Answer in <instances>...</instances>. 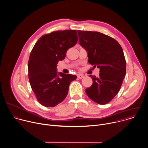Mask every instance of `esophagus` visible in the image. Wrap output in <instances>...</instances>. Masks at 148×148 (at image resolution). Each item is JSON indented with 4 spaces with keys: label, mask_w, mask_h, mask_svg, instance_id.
<instances>
[{
    "label": "esophagus",
    "mask_w": 148,
    "mask_h": 148,
    "mask_svg": "<svg viewBox=\"0 0 148 148\" xmlns=\"http://www.w3.org/2000/svg\"><path fill=\"white\" fill-rule=\"evenodd\" d=\"M84 77V75H83L79 74V75H77V77H78L79 79H83Z\"/></svg>",
    "instance_id": "esophagus-1"
}]
</instances>
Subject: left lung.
Listing matches in <instances>:
<instances>
[{
    "label": "left lung",
    "mask_w": 148,
    "mask_h": 148,
    "mask_svg": "<svg viewBox=\"0 0 148 148\" xmlns=\"http://www.w3.org/2000/svg\"><path fill=\"white\" fill-rule=\"evenodd\" d=\"M79 44L87 52L88 63L99 69V76L89 75L92 86L86 88L87 96L104 105L119 92L126 73V63L120 44L112 38L98 32L77 31Z\"/></svg>",
    "instance_id": "8db88e82"
}]
</instances>
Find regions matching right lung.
I'll return each mask as SVG.
<instances>
[{"mask_svg":"<svg viewBox=\"0 0 148 148\" xmlns=\"http://www.w3.org/2000/svg\"><path fill=\"white\" fill-rule=\"evenodd\" d=\"M78 40L76 30L51 32L42 36L35 45L28 61V76L31 88L40 104L54 107L66 98L71 83L76 75L57 72V64L67 50Z\"/></svg>","mask_w":148,"mask_h":148,"instance_id":"1","label":"right lung"}]
</instances>
